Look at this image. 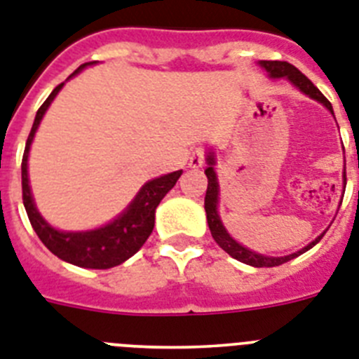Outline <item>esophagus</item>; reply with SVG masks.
I'll list each match as a JSON object with an SVG mask.
<instances>
[{
  "instance_id": "34e87169",
  "label": "esophagus",
  "mask_w": 359,
  "mask_h": 359,
  "mask_svg": "<svg viewBox=\"0 0 359 359\" xmlns=\"http://www.w3.org/2000/svg\"><path fill=\"white\" fill-rule=\"evenodd\" d=\"M203 163H205V150H203V148H196V150H192L191 156H189V167L200 168Z\"/></svg>"
}]
</instances>
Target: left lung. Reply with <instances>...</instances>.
I'll return each instance as SVG.
<instances>
[{
	"instance_id": "1",
	"label": "left lung",
	"mask_w": 359,
	"mask_h": 359,
	"mask_svg": "<svg viewBox=\"0 0 359 359\" xmlns=\"http://www.w3.org/2000/svg\"><path fill=\"white\" fill-rule=\"evenodd\" d=\"M260 66L264 67L268 71V75L271 79H286L292 82L295 88L303 91L304 95H308L310 99H316L318 102H321L323 106L327 109H330V114H334L332 104L328 102V99L321 91L312 84V80L304 76L301 71L297 69L295 66L288 64V62H279V60H260ZM207 165L209 167L205 168V176L209 180L207 183V192H205V212H207V224H209V229H211V235L215 238V242L220 245L222 250L229 253L233 259L240 260V262H244V264H250L255 266V268H273V266H280L284 262H288V260L295 259L299 255H303L304 251H308L310 248L318 244L319 240L323 238V233L321 236L310 242L306 248H303L301 251L297 253H292V255H286V257H266V255H260V253H255V251L248 250L244 248L242 244H238L235 238H231V235L226 231L224 224L220 220V215H218V180H216V172H215V154L209 152L207 156Z\"/></svg>"
}]
</instances>
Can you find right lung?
<instances>
[{"label":"right lung","instance_id":"add662e5","mask_svg":"<svg viewBox=\"0 0 359 359\" xmlns=\"http://www.w3.org/2000/svg\"><path fill=\"white\" fill-rule=\"evenodd\" d=\"M93 62L82 64L79 69L73 73L76 75L80 69L86 66H91ZM71 75V76H73ZM62 84H58L53 90V93L47 97V100L40 106L34 117L31 133L27 137L25 152L22 159V192H23V205H25L27 216L31 220L32 229L36 231L38 238L43 242L47 250L56 255L58 259L66 260L69 264L80 266V268L90 269H108L114 266L123 264L124 260H128L132 255L141 250V245L147 242L154 229V220H156V207L159 201L165 198L170 189L176 185V182L182 176V170L165 174L161 177L150 180L141 187L137 196L133 198L123 212H121L114 222H109L106 226L93 231H76V233H66L58 231L47 224L41 215L38 212L34 200H32L31 187H29V176H27V159H29V150L34 133H36L40 121L47 111L49 104L56 97V93L62 90Z\"/></svg>","mask_w":359,"mask_h":359}]
</instances>
